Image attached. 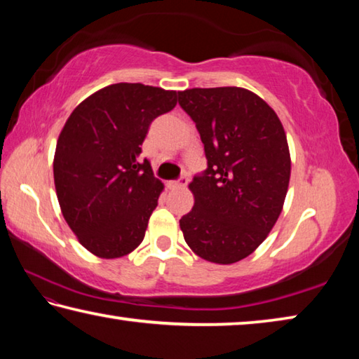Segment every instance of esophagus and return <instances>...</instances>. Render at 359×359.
Returning <instances> with one entry per match:
<instances>
[{
	"label": "esophagus",
	"instance_id": "34e87169",
	"mask_svg": "<svg viewBox=\"0 0 359 359\" xmlns=\"http://www.w3.org/2000/svg\"><path fill=\"white\" fill-rule=\"evenodd\" d=\"M188 182H190V179H188V175H187V174H184L179 180H174L171 185H172L174 188H184V187H187V185H188Z\"/></svg>",
	"mask_w": 359,
	"mask_h": 359
}]
</instances>
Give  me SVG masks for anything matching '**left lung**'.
<instances>
[{
  "label": "left lung",
  "mask_w": 359,
  "mask_h": 359,
  "mask_svg": "<svg viewBox=\"0 0 359 359\" xmlns=\"http://www.w3.org/2000/svg\"><path fill=\"white\" fill-rule=\"evenodd\" d=\"M179 104L208 158L190 184L194 205L180 229L198 257L236 263L255 252L282 212L291 172L287 135L272 107L245 88L185 90Z\"/></svg>",
  "instance_id": "obj_1"
}]
</instances>
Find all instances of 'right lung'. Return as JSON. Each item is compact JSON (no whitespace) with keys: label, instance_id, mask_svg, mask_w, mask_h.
<instances>
[{"label":"right lung","instance_id":"right-lung-1","mask_svg":"<svg viewBox=\"0 0 359 359\" xmlns=\"http://www.w3.org/2000/svg\"><path fill=\"white\" fill-rule=\"evenodd\" d=\"M177 104V92L114 83L79 104L60 133L53 180L66 223L88 252L125 257L141 244L163 184L141 160L156 117Z\"/></svg>","mask_w":359,"mask_h":359}]
</instances>
